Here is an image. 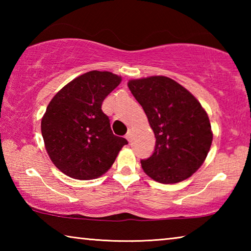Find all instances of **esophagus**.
I'll return each mask as SVG.
<instances>
[{
    "label": "esophagus",
    "instance_id": "34e87169",
    "mask_svg": "<svg viewBox=\"0 0 251 251\" xmlns=\"http://www.w3.org/2000/svg\"><path fill=\"white\" fill-rule=\"evenodd\" d=\"M131 133H133V131H131V129L129 128V129H128V131H127L126 136H125L126 139H127V141H128V142H130V138H131Z\"/></svg>",
    "mask_w": 251,
    "mask_h": 251
}]
</instances>
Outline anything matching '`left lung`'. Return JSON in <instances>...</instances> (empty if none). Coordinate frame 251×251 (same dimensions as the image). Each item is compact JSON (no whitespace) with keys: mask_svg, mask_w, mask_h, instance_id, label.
Segmentation results:
<instances>
[{"mask_svg":"<svg viewBox=\"0 0 251 251\" xmlns=\"http://www.w3.org/2000/svg\"><path fill=\"white\" fill-rule=\"evenodd\" d=\"M128 88L156 137L152 154L141 160L144 172L161 184L192 176L202 165L212 142L209 118L201 103L165 76L129 80Z\"/></svg>","mask_w":251,"mask_h":251,"instance_id":"1","label":"left lung"}]
</instances>
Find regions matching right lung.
Listing matches in <instances>:
<instances>
[{
    "instance_id": "1",
    "label": "right lung",
    "mask_w": 251,
    "mask_h": 251,
    "mask_svg": "<svg viewBox=\"0 0 251 251\" xmlns=\"http://www.w3.org/2000/svg\"><path fill=\"white\" fill-rule=\"evenodd\" d=\"M122 78L110 72L92 71L59 91L42 118V136L50 158L75 179H95L112 167L128 142L113 134L101 103Z\"/></svg>"
}]
</instances>
